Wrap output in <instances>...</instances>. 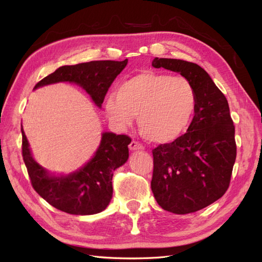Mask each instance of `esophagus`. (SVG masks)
<instances>
[{
	"label": "esophagus",
	"instance_id": "34e87169",
	"mask_svg": "<svg viewBox=\"0 0 262 262\" xmlns=\"http://www.w3.org/2000/svg\"><path fill=\"white\" fill-rule=\"evenodd\" d=\"M129 148L131 149V150H142V149H144V146L142 145V144H140L139 142H137V141H132L131 143L129 144Z\"/></svg>",
	"mask_w": 262,
	"mask_h": 262
}]
</instances>
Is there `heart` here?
Returning <instances> with one entry per match:
<instances>
[{
    "label": "heart",
    "instance_id": "1",
    "mask_svg": "<svg viewBox=\"0 0 262 262\" xmlns=\"http://www.w3.org/2000/svg\"><path fill=\"white\" fill-rule=\"evenodd\" d=\"M196 93L186 77L143 71L126 78L105 101L108 117L128 126L138 116L141 134L153 143L175 141L191 122Z\"/></svg>",
    "mask_w": 262,
    "mask_h": 262
}]
</instances>
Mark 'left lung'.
Here are the masks:
<instances>
[{"label": "left lung", "instance_id": "obj_1", "mask_svg": "<svg viewBox=\"0 0 262 262\" xmlns=\"http://www.w3.org/2000/svg\"><path fill=\"white\" fill-rule=\"evenodd\" d=\"M186 77L196 93L194 117L185 134L153 149L150 188L162 209L187 214L215 202L228 189L236 160L235 125L226 97L210 75L192 62L155 58Z\"/></svg>", "mask_w": 262, "mask_h": 262}]
</instances>
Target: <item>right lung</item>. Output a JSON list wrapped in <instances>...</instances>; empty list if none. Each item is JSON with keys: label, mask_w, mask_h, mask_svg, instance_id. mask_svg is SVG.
I'll use <instances>...</instances> for the list:
<instances>
[{"label": "right lung", "mask_w": 262, "mask_h": 262, "mask_svg": "<svg viewBox=\"0 0 262 262\" xmlns=\"http://www.w3.org/2000/svg\"><path fill=\"white\" fill-rule=\"evenodd\" d=\"M123 61H91L64 66L46 76L35 86L70 82L80 85L101 107L115 78L125 68ZM23 160L25 162L33 188L52 207L74 215H92L104 211L113 198L114 171L129 157L131 139L112 132L101 134V141L92 160L81 169L67 176H53L41 167L31 155L29 143L21 126Z\"/></svg>", "instance_id": "add662e5"}]
</instances>
